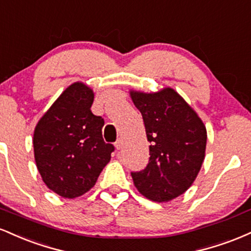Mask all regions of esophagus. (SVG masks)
<instances>
[{
  "label": "esophagus",
  "instance_id": "obj_1",
  "mask_svg": "<svg viewBox=\"0 0 251 251\" xmlns=\"http://www.w3.org/2000/svg\"><path fill=\"white\" fill-rule=\"evenodd\" d=\"M114 146H116L117 150L122 149V146H123V139H122V138H119V139H117V142L114 143Z\"/></svg>",
  "mask_w": 251,
  "mask_h": 251
}]
</instances>
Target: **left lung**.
<instances>
[{
    "label": "left lung",
    "instance_id": "1",
    "mask_svg": "<svg viewBox=\"0 0 251 251\" xmlns=\"http://www.w3.org/2000/svg\"><path fill=\"white\" fill-rule=\"evenodd\" d=\"M129 94L151 144L148 166L131 172L133 183L149 200L169 201L184 194L197 177L205 157L206 128L175 89Z\"/></svg>",
    "mask_w": 251,
    "mask_h": 251
}]
</instances>
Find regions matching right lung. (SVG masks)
<instances>
[{
	"mask_svg": "<svg viewBox=\"0 0 251 251\" xmlns=\"http://www.w3.org/2000/svg\"><path fill=\"white\" fill-rule=\"evenodd\" d=\"M92 88L68 86L34 131L35 163L42 180L63 198H75L96 185L114 146L102 139L101 117L94 116Z\"/></svg>",
	"mask_w": 251,
	"mask_h": 251,
	"instance_id": "obj_1",
	"label": "right lung"
}]
</instances>
